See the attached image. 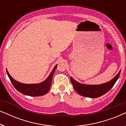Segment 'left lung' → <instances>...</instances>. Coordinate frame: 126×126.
Returning <instances> with one entry per match:
<instances>
[{"label": "left lung", "mask_w": 126, "mask_h": 126, "mask_svg": "<svg viewBox=\"0 0 126 126\" xmlns=\"http://www.w3.org/2000/svg\"><path fill=\"white\" fill-rule=\"evenodd\" d=\"M120 72L121 70H120L116 76L110 81L99 85H88L80 83L72 77H70V80L75 90L79 94L87 97L96 98L106 94L113 87L119 79Z\"/></svg>", "instance_id": "8db88e82"}]
</instances>
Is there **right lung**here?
Wrapping results in <instances>:
<instances>
[{
	"label": "right lung",
	"mask_w": 126,
	"mask_h": 126,
	"mask_svg": "<svg viewBox=\"0 0 126 126\" xmlns=\"http://www.w3.org/2000/svg\"><path fill=\"white\" fill-rule=\"evenodd\" d=\"M57 66V65H56L54 67L50 74L45 80L39 84H27L21 83V82L14 80L10 76L7 69L6 71L10 81L17 91L25 95L30 96H39L44 95L49 92L51 87L53 75H54Z\"/></svg>",
	"instance_id": "right-lung-1"
}]
</instances>
